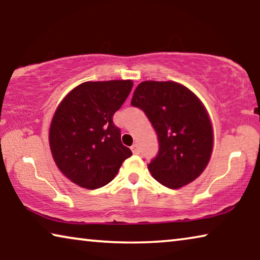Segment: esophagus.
Returning a JSON list of instances; mask_svg holds the SVG:
<instances>
[{
	"instance_id": "obj_1",
	"label": "esophagus",
	"mask_w": 260,
	"mask_h": 260,
	"mask_svg": "<svg viewBox=\"0 0 260 260\" xmlns=\"http://www.w3.org/2000/svg\"><path fill=\"white\" fill-rule=\"evenodd\" d=\"M131 150H132V151H133V153H135V155H136V153H139V152H140V148H139V144H136V143H134V144H133V146H132V147H131Z\"/></svg>"
}]
</instances>
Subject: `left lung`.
I'll return each mask as SVG.
<instances>
[{
	"label": "left lung",
	"mask_w": 260,
	"mask_h": 260,
	"mask_svg": "<svg viewBox=\"0 0 260 260\" xmlns=\"http://www.w3.org/2000/svg\"><path fill=\"white\" fill-rule=\"evenodd\" d=\"M131 103L147 114L159 141L148 165L152 177L171 189L199 178L213 148L212 124L201 100L181 83L149 80L136 87Z\"/></svg>",
	"instance_id": "1"
}]
</instances>
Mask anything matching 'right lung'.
I'll return each instance as SVG.
<instances>
[{"mask_svg": "<svg viewBox=\"0 0 260 260\" xmlns=\"http://www.w3.org/2000/svg\"><path fill=\"white\" fill-rule=\"evenodd\" d=\"M132 87V80L87 81L73 88L57 107L49 146L57 167L73 183L86 189L103 187L132 156L112 121Z\"/></svg>", "mask_w": 260, "mask_h": 260, "instance_id": "obj_1", "label": "right lung"}]
</instances>
